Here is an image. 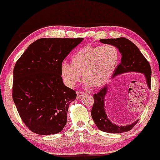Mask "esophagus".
<instances>
[{"label": "esophagus", "mask_w": 160, "mask_h": 160, "mask_svg": "<svg viewBox=\"0 0 160 160\" xmlns=\"http://www.w3.org/2000/svg\"><path fill=\"white\" fill-rule=\"evenodd\" d=\"M86 95V93H83L81 91H77V99H80L81 98H83V96Z\"/></svg>", "instance_id": "34e87169"}]
</instances>
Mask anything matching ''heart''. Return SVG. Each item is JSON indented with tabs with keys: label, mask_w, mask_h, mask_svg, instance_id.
Segmentation results:
<instances>
[{
	"label": "heart",
	"mask_w": 160,
	"mask_h": 160,
	"mask_svg": "<svg viewBox=\"0 0 160 160\" xmlns=\"http://www.w3.org/2000/svg\"><path fill=\"white\" fill-rule=\"evenodd\" d=\"M72 62H63L60 66V74L66 85L74 88L82 77L87 87L94 88L104 87L115 72L120 52L112 45H88L76 52Z\"/></svg>",
	"instance_id": "1"
}]
</instances>
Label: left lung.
Returning a JSON list of instances; mask_svg holds the SVG:
<instances>
[{
    "mask_svg": "<svg viewBox=\"0 0 160 160\" xmlns=\"http://www.w3.org/2000/svg\"><path fill=\"white\" fill-rule=\"evenodd\" d=\"M104 44L114 46L118 48L121 53L122 59L121 63L118 66L115 72L113 74L112 79L121 74L128 72H139L144 75L146 84L149 89L151 88V67L146 58L144 57L138 48L130 40L125 38H104L100 39ZM108 85L102 88L98 93L93 94V108L91 110V116L95 125L101 131L108 133H123L129 131L135 125L138 120L128 125H118L111 122L105 111V98L108 91Z\"/></svg>",
    "mask_w": 160,
    "mask_h": 160,
    "instance_id": "8db88e82",
    "label": "left lung"
}]
</instances>
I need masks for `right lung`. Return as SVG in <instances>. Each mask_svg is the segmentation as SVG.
Segmentation results:
<instances>
[{
    "mask_svg": "<svg viewBox=\"0 0 160 160\" xmlns=\"http://www.w3.org/2000/svg\"><path fill=\"white\" fill-rule=\"evenodd\" d=\"M83 38H39L30 45L13 71V101L34 133L54 135L67 124L70 104L77 98L62 82L60 66Z\"/></svg>",
    "mask_w": 160,
    "mask_h": 160,
    "instance_id": "1",
    "label": "right lung"
}]
</instances>
